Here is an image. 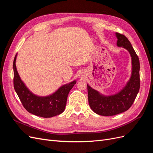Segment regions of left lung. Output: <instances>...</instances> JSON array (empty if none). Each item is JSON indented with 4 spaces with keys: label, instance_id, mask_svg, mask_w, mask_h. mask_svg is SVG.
I'll return each mask as SVG.
<instances>
[{
    "label": "left lung",
    "instance_id": "left-lung-1",
    "mask_svg": "<svg viewBox=\"0 0 153 153\" xmlns=\"http://www.w3.org/2000/svg\"><path fill=\"white\" fill-rule=\"evenodd\" d=\"M117 46L128 51L131 57V76L119 92L106 96L87 84L88 100L90 107L96 114L112 116L128 110L133 103L140 89V62L131 43L126 36L116 32Z\"/></svg>",
    "mask_w": 153,
    "mask_h": 153
}]
</instances>
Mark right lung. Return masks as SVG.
<instances>
[{"label":"right lung","mask_w":153,"mask_h":153,"mask_svg":"<svg viewBox=\"0 0 153 153\" xmlns=\"http://www.w3.org/2000/svg\"><path fill=\"white\" fill-rule=\"evenodd\" d=\"M16 57L17 53L13 61L14 88L24 108L29 113L45 118L52 117L62 113L65 110L69 92L76 81L74 80L62 85L48 96L36 95L22 80L16 66Z\"/></svg>","instance_id":"add662e5"}]
</instances>
